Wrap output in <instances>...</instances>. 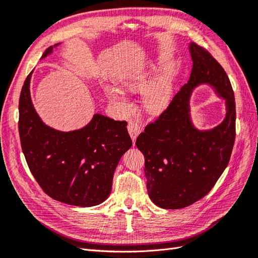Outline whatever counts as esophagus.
<instances>
[{
	"instance_id": "34e87169",
	"label": "esophagus",
	"mask_w": 258,
	"mask_h": 258,
	"mask_svg": "<svg viewBox=\"0 0 258 258\" xmlns=\"http://www.w3.org/2000/svg\"><path fill=\"white\" fill-rule=\"evenodd\" d=\"M128 131H129V135L131 137V139H133L134 144H135L137 137H138L139 134L141 133L140 124L138 122H136V121H129V123H128Z\"/></svg>"
}]
</instances>
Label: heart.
Returning a JSON list of instances; mask_svg holds the SVG:
<instances>
[{"mask_svg": "<svg viewBox=\"0 0 258 258\" xmlns=\"http://www.w3.org/2000/svg\"><path fill=\"white\" fill-rule=\"evenodd\" d=\"M122 84L129 90L140 89L148 85L144 94V104L147 109L151 112L162 111L167 108L171 100V85L164 73H160L154 79H151L149 72L137 74V75L125 78ZM107 94L123 109L129 108L127 96L120 89L116 87H108Z\"/></svg>", "mask_w": 258, "mask_h": 258, "instance_id": "b5f03b06", "label": "heart"}]
</instances>
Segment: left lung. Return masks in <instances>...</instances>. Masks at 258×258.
<instances>
[{
	"label": "left lung",
	"instance_id": "left-lung-1",
	"mask_svg": "<svg viewBox=\"0 0 258 258\" xmlns=\"http://www.w3.org/2000/svg\"><path fill=\"white\" fill-rule=\"evenodd\" d=\"M193 67L180 89L154 122L136 140L145 156L148 194L159 208L188 207L212 190L230 161L235 141V98L225 71L207 49L190 43ZM210 84L226 100L225 120L210 131H199L190 119L194 88Z\"/></svg>",
	"mask_w": 258,
	"mask_h": 258
}]
</instances>
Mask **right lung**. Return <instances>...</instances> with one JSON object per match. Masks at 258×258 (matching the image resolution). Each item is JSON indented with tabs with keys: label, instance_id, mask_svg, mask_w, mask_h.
<instances>
[{
	"label": "right lung",
	"instance_id": "add662e5",
	"mask_svg": "<svg viewBox=\"0 0 258 258\" xmlns=\"http://www.w3.org/2000/svg\"><path fill=\"white\" fill-rule=\"evenodd\" d=\"M48 47L42 58L51 54ZM30 73L19 102L22 150L33 176L51 199L75 207L102 203L111 192L120 158L133 141L127 122L95 113L84 128L59 131L45 124L31 98Z\"/></svg>",
	"mask_w": 258,
	"mask_h": 258
}]
</instances>
